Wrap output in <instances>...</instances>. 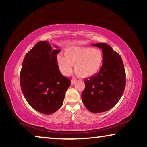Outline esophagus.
<instances>
[{"mask_svg":"<svg viewBox=\"0 0 147 147\" xmlns=\"http://www.w3.org/2000/svg\"><path fill=\"white\" fill-rule=\"evenodd\" d=\"M76 80L75 78H73L71 80V85H73V84L76 82Z\"/></svg>","mask_w":147,"mask_h":147,"instance_id":"1","label":"esophagus"}]
</instances>
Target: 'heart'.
Masks as SVG:
<instances>
[{
    "mask_svg": "<svg viewBox=\"0 0 147 147\" xmlns=\"http://www.w3.org/2000/svg\"><path fill=\"white\" fill-rule=\"evenodd\" d=\"M65 56H57L59 68L64 75H69L74 65V71L80 77H91L97 74L103 63V55L98 49L90 47H70L65 50Z\"/></svg>",
    "mask_w": 147,
    "mask_h": 147,
    "instance_id": "obj_1",
    "label": "heart"
}]
</instances>
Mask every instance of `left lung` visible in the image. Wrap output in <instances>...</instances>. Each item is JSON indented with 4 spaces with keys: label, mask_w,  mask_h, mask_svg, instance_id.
Wrapping results in <instances>:
<instances>
[{
    "label": "left lung",
    "mask_w": 147,
    "mask_h": 147,
    "mask_svg": "<svg viewBox=\"0 0 147 147\" xmlns=\"http://www.w3.org/2000/svg\"><path fill=\"white\" fill-rule=\"evenodd\" d=\"M92 45L102 50L103 63L98 73L85 78L82 99L91 113L104 112L112 108L123 95L126 73L121 56L106 43Z\"/></svg>",
    "instance_id": "1"
}]
</instances>
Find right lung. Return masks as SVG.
I'll list each match as a JSON object with an SVG mask.
<instances>
[{
  "label": "right lung",
  "mask_w": 147,
  "mask_h": 147,
  "mask_svg": "<svg viewBox=\"0 0 147 147\" xmlns=\"http://www.w3.org/2000/svg\"><path fill=\"white\" fill-rule=\"evenodd\" d=\"M60 51L53 50L47 41L38 42L25 55L20 74L21 91L27 102L47 115L61 108L71 86L70 80L59 69L56 55Z\"/></svg>",
  "instance_id": "obj_1"
}]
</instances>
